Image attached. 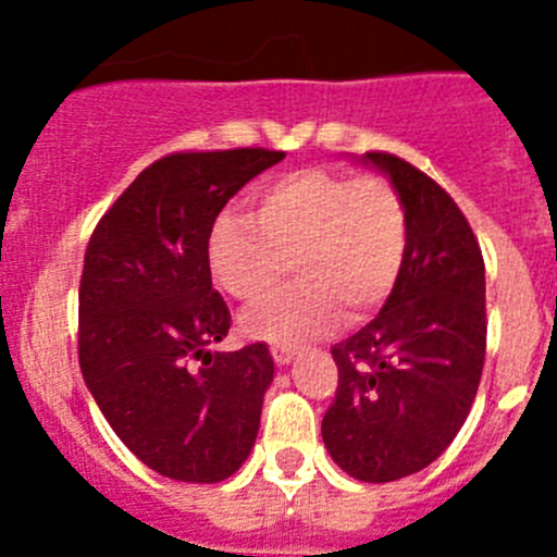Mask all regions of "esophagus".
I'll return each mask as SVG.
<instances>
[{
	"label": "esophagus",
	"mask_w": 557,
	"mask_h": 557,
	"mask_svg": "<svg viewBox=\"0 0 557 557\" xmlns=\"http://www.w3.org/2000/svg\"><path fill=\"white\" fill-rule=\"evenodd\" d=\"M270 354H273L275 366H289V362H293V348L287 346H273L270 348Z\"/></svg>",
	"instance_id": "esophagus-1"
}]
</instances>
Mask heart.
Listing matches in <instances>:
<instances>
[{"label":"heart","instance_id":"1","mask_svg":"<svg viewBox=\"0 0 557 557\" xmlns=\"http://www.w3.org/2000/svg\"><path fill=\"white\" fill-rule=\"evenodd\" d=\"M256 218L223 211L209 234V264L225 293L256 301L287 278L301 282L245 312L250 337L298 343L332 332L343 312L362 321L391 298L407 253V209L382 175L307 166L253 191Z\"/></svg>","mask_w":557,"mask_h":557}]
</instances>
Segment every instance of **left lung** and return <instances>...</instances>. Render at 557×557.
<instances>
[{
	"mask_svg": "<svg viewBox=\"0 0 557 557\" xmlns=\"http://www.w3.org/2000/svg\"><path fill=\"white\" fill-rule=\"evenodd\" d=\"M407 209V253L391 298L332 348L337 393L323 444L362 482L426 469L455 441L485 362V262L469 220L441 184L393 152H366Z\"/></svg>",
	"mask_w": 557,
	"mask_h": 557,
	"instance_id": "obj_1",
	"label": "left lung"
}]
</instances>
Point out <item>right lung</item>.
<instances>
[{"instance_id":"right-lung-1","label":"right lung","mask_w":557,"mask_h":557,"mask_svg":"<svg viewBox=\"0 0 557 557\" xmlns=\"http://www.w3.org/2000/svg\"><path fill=\"white\" fill-rule=\"evenodd\" d=\"M282 150H184L152 161L102 214L81 275L77 354L122 444L159 474L220 482L250 455L273 382L264 343L209 351L231 329L211 287L223 206Z\"/></svg>"}]
</instances>
